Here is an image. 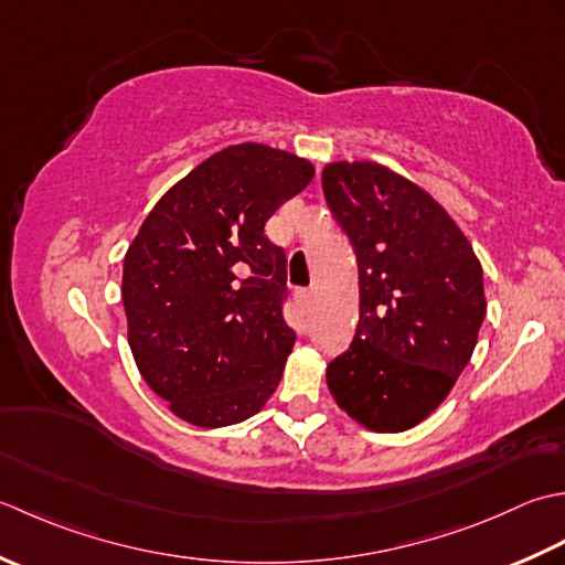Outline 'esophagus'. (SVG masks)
I'll return each instance as SVG.
<instances>
[{"mask_svg":"<svg viewBox=\"0 0 565 565\" xmlns=\"http://www.w3.org/2000/svg\"><path fill=\"white\" fill-rule=\"evenodd\" d=\"M297 305L302 307V312H309V307H312V299H315V292L312 290H297Z\"/></svg>","mask_w":565,"mask_h":565,"instance_id":"34e87169","label":"esophagus"}]
</instances>
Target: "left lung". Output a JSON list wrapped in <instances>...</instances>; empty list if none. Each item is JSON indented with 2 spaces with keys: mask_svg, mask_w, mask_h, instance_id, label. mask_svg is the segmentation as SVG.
I'll return each mask as SVG.
<instances>
[{
  "mask_svg": "<svg viewBox=\"0 0 565 565\" xmlns=\"http://www.w3.org/2000/svg\"><path fill=\"white\" fill-rule=\"evenodd\" d=\"M329 210L359 260L361 319L327 367L349 417L405 431L451 393L486 319L473 246L431 194L371 160L321 172Z\"/></svg>",
  "mask_w": 565,
  "mask_h": 565,
  "instance_id": "8db88e82",
  "label": "left lung"
}]
</instances>
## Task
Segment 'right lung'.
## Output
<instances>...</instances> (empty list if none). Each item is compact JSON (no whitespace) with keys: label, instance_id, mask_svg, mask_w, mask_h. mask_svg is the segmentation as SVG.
I'll return each mask as SVG.
<instances>
[{"label":"right lung","instance_id":"obj_1","mask_svg":"<svg viewBox=\"0 0 565 565\" xmlns=\"http://www.w3.org/2000/svg\"><path fill=\"white\" fill-rule=\"evenodd\" d=\"M312 178L305 158L228 146L158 200L126 250L134 361L194 427L248 419L280 383L297 333L282 317L287 256L266 222Z\"/></svg>","mask_w":565,"mask_h":565}]
</instances>
